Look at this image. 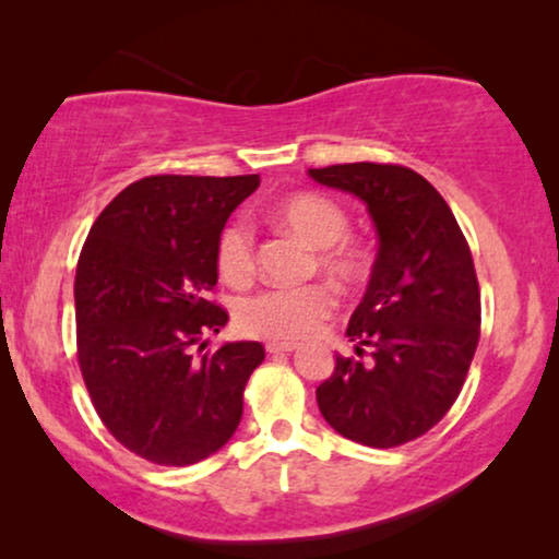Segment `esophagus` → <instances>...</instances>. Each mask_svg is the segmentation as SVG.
Returning <instances> with one entry per match:
<instances>
[{"label":"esophagus","mask_w":559,"mask_h":559,"mask_svg":"<svg viewBox=\"0 0 559 559\" xmlns=\"http://www.w3.org/2000/svg\"><path fill=\"white\" fill-rule=\"evenodd\" d=\"M266 350H270V354H293V350H297V343H293V341H270V343H266Z\"/></svg>","instance_id":"34e87169"}]
</instances>
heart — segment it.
<instances>
[{
    "instance_id": "1",
    "label": "heart",
    "mask_w": 559,
    "mask_h": 559,
    "mask_svg": "<svg viewBox=\"0 0 559 559\" xmlns=\"http://www.w3.org/2000/svg\"><path fill=\"white\" fill-rule=\"evenodd\" d=\"M270 218L316 251V266L335 285L354 287L369 274L371 259L364 247L346 239L350 221L346 209L320 193H295L272 205ZM216 266L224 282L249 285L257 272L254 236L241 221L226 224L216 239ZM335 310V293L328 285L266 289L247 297L236 310L239 328L259 338H308Z\"/></svg>"
}]
</instances>
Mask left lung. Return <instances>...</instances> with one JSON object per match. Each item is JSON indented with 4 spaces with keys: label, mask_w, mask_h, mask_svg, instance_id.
<instances>
[{
    "label": "left lung",
    "mask_w": 559,
    "mask_h": 559,
    "mask_svg": "<svg viewBox=\"0 0 559 559\" xmlns=\"http://www.w3.org/2000/svg\"><path fill=\"white\" fill-rule=\"evenodd\" d=\"M308 175L364 201L379 236L346 331L358 358L335 356L316 392L320 415L361 445H404L445 417L476 354L480 293L468 241L442 195L409 167L350 163Z\"/></svg>",
    "instance_id": "left-lung-1"
}]
</instances>
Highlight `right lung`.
I'll use <instances>...</instances> for the list:
<instances>
[{
    "instance_id": "add662e5",
    "label": "right lung",
    "mask_w": 559,
    "mask_h": 559,
    "mask_svg": "<svg viewBox=\"0 0 559 559\" xmlns=\"http://www.w3.org/2000/svg\"><path fill=\"white\" fill-rule=\"evenodd\" d=\"M259 175H152L121 190L91 226L75 270L79 364L114 438L144 461L193 465L241 423L243 386L264 361L257 341L205 335L228 323L209 297L216 239Z\"/></svg>"
}]
</instances>
